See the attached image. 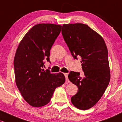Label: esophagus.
<instances>
[{
    "mask_svg": "<svg viewBox=\"0 0 122 122\" xmlns=\"http://www.w3.org/2000/svg\"><path fill=\"white\" fill-rule=\"evenodd\" d=\"M64 75H65V76L66 80V81H68V73H64Z\"/></svg>",
    "mask_w": 122,
    "mask_h": 122,
    "instance_id": "esophagus-1",
    "label": "esophagus"
}]
</instances>
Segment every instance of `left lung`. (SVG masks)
Segmentation results:
<instances>
[{
	"label": "left lung",
	"mask_w": 122,
	"mask_h": 122,
	"mask_svg": "<svg viewBox=\"0 0 122 122\" xmlns=\"http://www.w3.org/2000/svg\"><path fill=\"white\" fill-rule=\"evenodd\" d=\"M62 34L75 59L81 58L84 76L71 71L68 79L78 92L71 97L74 106L81 110L93 107L104 94L110 80L108 50L100 34L82 23L64 24Z\"/></svg>",
	"instance_id": "8db88e82"
}]
</instances>
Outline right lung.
<instances>
[{"label": "right lung", "instance_id": "obj_1", "mask_svg": "<svg viewBox=\"0 0 122 122\" xmlns=\"http://www.w3.org/2000/svg\"><path fill=\"white\" fill-rule=\"evenodd\" d=\"M61 27L51 23L35 25L16 49L14 60L15 82L23 99L32 107L49 103L56 88L65 81L62 73L53 74L43 69L45 60L50 62V50Z\"/></svg>", "mask_w": 122, "mask_h": 122}]
</instances>
